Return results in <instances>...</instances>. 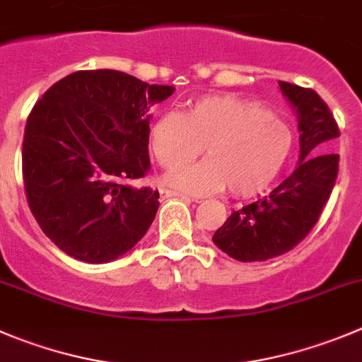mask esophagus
Instances as JSON below:
<instances>
[{
    "mask_svg": "<svg viewBox=\"0 0 362 362\" xmlns=\"http://www.w3.org/2000/svg\"><path fill=\"white\" fill-rule=\"evenodd\" d=\"M160 197L161 199H183V201L187 202H199V199L195 197H188V195H183V194H179V192H174V190H165V188H160Z\"/></svg>",
    "mask_w": 362,
    "mask_h": 362,
    "instance_id": "obj_1",
    "label": "esophagus"
}]
</instances>
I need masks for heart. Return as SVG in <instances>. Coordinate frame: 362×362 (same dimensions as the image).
<instances>
[{"label":"heart","instance_id":"heart-1","mask_svg":"<svg viewBox=\"0 0 362 362\" xmlns=\"http://www.w3.org/2000/svg\"><path fill=\"white\" fill-rule=\"evenodd\" d=\"M209 158L182 168L202 152ZM149 149L163 168L168 187L190 194L227 190L252 197L267 190L286 163L291 132L261 105L233 95H204L187 112L168 110L149 127Z\"/></svg>","mask_w":362,"mask_h":362}]
</instances>
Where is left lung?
Here are the masks:
<instances>
[{
    "mask_svg": "<svg viewBox=\"0 0 362 362\" xmlns=\"http://www.w3.org/2000/svg\"><path fill=\"white\" fill-rule=\"evenodd\" d=\"M293 105L300 132V160L293 174L263 199L230 213L213 242L233 259L267 261L297 247L311 233L332 194L339 156L325 151L339 136L329 106L311 88L279 81Z\"/></svg>",
    "mask_w": 362,
    "mask_h": 362,
    "instance_id": "obj_1",
    "label": "left lung"
}]
</instances>
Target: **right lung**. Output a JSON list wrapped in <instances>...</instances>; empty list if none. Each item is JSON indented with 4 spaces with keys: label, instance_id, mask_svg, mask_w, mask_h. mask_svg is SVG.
<instances>
[{
    "label": "right lung",
    "instance_id": "add662e5",
    "mask_svg": "<svg viewBox=\"0 0 362 362\" xmlns=\"http://www.w3.org/2000/svg\"><path fill=\"white\" fill-rule=\"evenodd\" d=\"M174 94L112 69L78 71L47 88L26 120L23 181L44 235L85 263L132 250L160 194L133 187L149 170V110Z\"/></svg>",
    "mask_w": 362,
    "mask_h": 362
}]
</instances>
